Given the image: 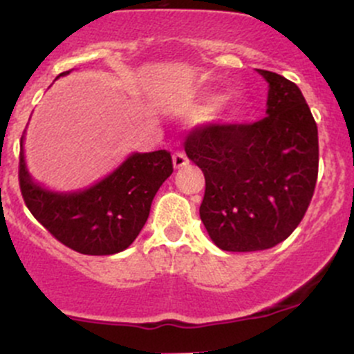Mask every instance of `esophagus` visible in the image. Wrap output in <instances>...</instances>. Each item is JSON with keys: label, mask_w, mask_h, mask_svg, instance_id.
<instances>
[{"label": "esophagus", "mask_w": 354, "mask_h": 354, "mask_svg": "<svg viewBox=\"0 0 354 354\" xmlns=\"http://www.w3.org/2000/svg\"><path fill=\"white\" fill-rule=\"evenodd\" d=\"M173 165L174 167H183L188 165V158L183 151H176L173 154Z\"/></svg>", "instance_id": "esophagus-1"}]
</instances>
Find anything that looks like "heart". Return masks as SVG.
<instances>
[{"mask_svg":"<svg viewBox=\"0 0 354 354\" xmlns=\"http://www.w3.org/2000/svg\"><path fill=\"white\" fill-rule=\"evenodd\" d=\"M217 103H218V98L217 96H212V98H208L205 103H203V106H202V111H205V113H208V111H212L215 109V106H217Z\"/></svg>","mask_w":354,"mask_h":354,"instance_id":"1","label":"heart"}]
</instances>
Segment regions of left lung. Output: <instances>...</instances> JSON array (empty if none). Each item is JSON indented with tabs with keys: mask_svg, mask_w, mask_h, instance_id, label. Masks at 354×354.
<instances>
[{
	"mask_svg": "<svg viewBox=\"0 0 354 354\" xmlns=\"http://www.w3.org/2000/svg\"><path fill=\"white\" fill-rule=\"evenodd\" d=\"M270 84L266 117L189 130L187 156L205 176L200 218L224 251H263L302 222L319 173L317 124L299 86L258 69Z\"/></svg>",
	"mask_w": 354,
	"mask_h": 354,
	"instance_id": "1",
	"label": "left lung"
}]
</instances>
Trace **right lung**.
Masks as SVG:
<instances>
[{
  "label": "right lung",
  "mask_w": 354,
  "mask_h": 354,
  "mask_svg": "<svg viewBox=\"0 0 354 354\" xmlns=\"http://www.w3.org/2000/svg\"><path fill=\"white\" fill-rule=\"evenodd\" d=\"M64 74L69 71L61 76ZM171 173L173 159L165 149L136 152L91 188L54 193L33 183L25 167L24 149L18 162L20 192L33 217L59 243L89 256L115 254L136 241L149 217L152 198Z\"/></svg>",
  "instance_id": "obj_1"
}]
</instances>
